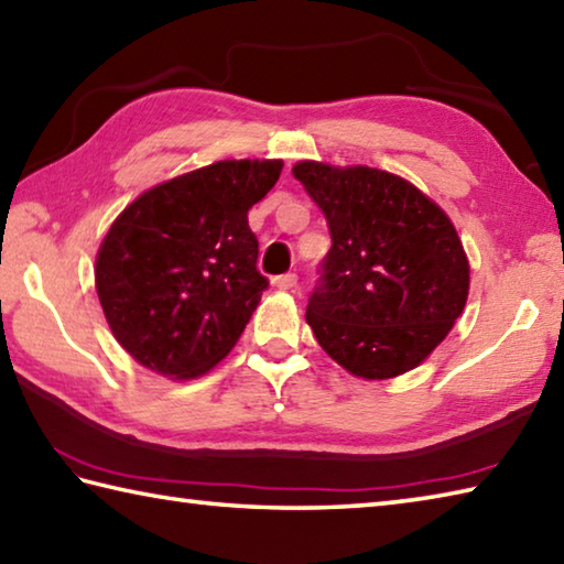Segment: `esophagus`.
Here are the masks:
<instances>
[{"instance_id":"esophagus-1","label":"esophagus","mask_w":564,"mask_h":564,"mask_svg":"<svg viewBox=\"0 0 564 564\" xmlns=\"http://www.w3.org/2000/svg\"><path fill=\"white\" fill-rule=\"evenodd\" d=\"M274 286H280V290L290 292L296 286V274L294 272H286V274H280V278H274Z\"/></svg>"}]
</instances>
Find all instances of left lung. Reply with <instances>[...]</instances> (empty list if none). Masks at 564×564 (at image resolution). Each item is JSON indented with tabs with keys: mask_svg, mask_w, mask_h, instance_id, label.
I'll list each match as a JSON object with an SVG mask.
<instances>
[{
	"mask_svg": "<svg viewBox=\"0 0 564 564\" xmlns=\"http://www.w3.org/2000/svg\"><path fill=\"white\" fill-rule=\"evenodd\" d=\"M292 174L332 232L306 304L318 346L358 378L408 373L444 341L469 296V260L449 216L380 169L300 162Z\"/></svg>",
	"mask_w": 564,
	"mask_h": 564,
	"instance_id": "left-lung-1",
	"label": "left lung"
}]
</instances>
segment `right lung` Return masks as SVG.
Returning <instances> with one entry per match:
<instances>
[{"instance_id":"add662e5","label":"right lung","mask_w":564,"mask_h":564,"mask_svg":"<svg viewBox=\"0 0 564 564\" xmlns=\"http://www.w3.org/2000/svg\"><path fill=\"white\" fill-rule=\"evenodd\" d=\"M280 174V159H228L144 191L117 216L95 260V290L137 364L188 380L238 344L270 284L248 210Z\"/></svg>"}]
</instances>
